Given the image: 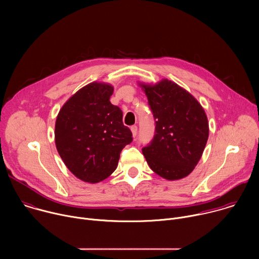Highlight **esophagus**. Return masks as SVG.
<instances>
[{
	"label": "esophagus",
	"instance_id": "obj_1",
	"mask_svg": "<svg viewBox=\"0 0 259 259\" xmlns=\"http://www.w3.org/2000/svg\"><path fill=\"white\" fill-rule=\"evenodd\" d=\"M131 132H132V134H133V137L135 138L136 137V134H137V126H131Z\"/></svg>",
	"mask_w": 259,
	"mask_h": 259
}]
</instances>
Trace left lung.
<instances>
[{"instance_id": "1", "label": "left lung", "mask_w": 259, "mask_h": 259, "mask_svg": "<svg viewBox=\"0 0 259 259\" xmlns=\"http://www.w3.org/2000/svg\"><path fill=\"white\" fill-rule=\"evenodd\" d=\"M140 86L156 121L153 140L142 147L147 164L168 180L188 176L200 161L209 136L202 105L191 93L167 79Z\"/></svg>"}]
</instances>
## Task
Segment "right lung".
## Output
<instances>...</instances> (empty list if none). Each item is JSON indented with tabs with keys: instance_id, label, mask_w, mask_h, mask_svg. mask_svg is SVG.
Listing matches in <instances>:
<instances>
[{
	"instance_id": "1",
	"label": "right lung",
	"mask_w": 259,
	"mask_h": 259,
	"mask_svg": "<svg viewBox=\"0 0 259 259\" xmlns=\"http://www.w3.org/2000/svg\"><path fill=\"white\" fill-rule=\"evenodd\" d=\"M112 85L93 82L73 94L55 123V144L68 170L79 179L96 183L112 174L132 132L123 113L110 103Z\"/></svg>"
}]
</instances>
